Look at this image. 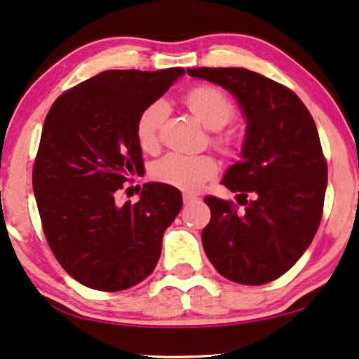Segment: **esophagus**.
<instances>
[{
  "instance_id": "esophagus-1",
  "label": "esophagus",
  "mask_w": 359,
  "mask_h": 359,
  "mask_svg": "<svg viewBox=\"0 0 359 359\" xmlns=\"http://www.w3.org/2000/svg\"><path fill=\"white\" fill-rule=\"evenodd\" d=\"M198 198L194 196V194H189V193H184L183 194V201H184V205H189V203H193V201H196Z\"/></svg>"
}]
</instances>
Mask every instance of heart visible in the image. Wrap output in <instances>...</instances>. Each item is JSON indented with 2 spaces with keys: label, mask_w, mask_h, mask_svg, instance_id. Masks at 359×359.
<instances>
[{
  "label": "heart",
  "mask_w": 359,
  "mask_h": 359,
  "mask_svg": "<svg viewBox=\"0 0 359 359\" xmlns=\"http://www.w3.org/2000/svg\"><path fill=\"white\" fill-rule=\"evenodd\" d=\"M184 103L191 109L203 125L211 130H221L234 116V104L229 96L221 88L213 85H198L184 95ZM166 104L163 101H154L148 104L136 119V140L143 151H156L159 144V128L166 118ZM234 133H219L215 138V144L228 149L234 144ZM218 161L210 154H188L171 153L156 161L151 168V176L159 183L170 184L181 191L194 193L203 188V184L218 175Z\"/></svg>",
  "instance_id": "heart-1"
}]
</instances>
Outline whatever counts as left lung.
<instances>
[{
	"mask_svg": "<svg viewBox=\"0 0 359 359\" xmlns=\"http://www.w3.org/2000/svg\"><path fill=\"white\" fill-rule=\"evenodd\" d=\"M187 72L228 90L246 116L241 159L221 180L238 193L245 211L206 196L211 219L201 233L203 248L224 278L264 285L302 258L320 226L328 166L315 119L290 88L259 73L245 68Z\"/></svg>",
	"mask_w": 359,
	"mask_h": 359,
	"instance_id": "1",
	"label": "left lung"
}]
</instances>
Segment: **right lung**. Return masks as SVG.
Segmentation results:
<instances>
[{
	"mask_svg": "<svg viewBox=\"0 0 359 359\" xmlns=\"http://www.w3.org/2000/svg\"><path fill=\"white\" fill-rule=\"evenodd\" d=\"M183 74V68L109 69L65 91L46 114L33 191L53 255L81 285L128 290L156 266L181 193L148 183L140 201L123 206L114 193L144 170L135 130L140 113Z\"/></svg>",
	"mask_w": 359,
	"mask_h": 359,
	"instance_id": "right-lung-1",
	"label": "right lung"
}]
</instances>
